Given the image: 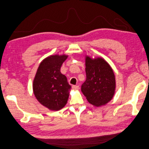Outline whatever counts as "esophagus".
<instances>
[{"instance_id": "obj_1", "label": "esophagus", "mask_w": 149, "mask_h": 149, "mask_svg": "<svg viewBox=\"0 0 149 149\" xmlns=\"http://www.w3.org/2000/svg\"><path fill=\"white\" fill-rule=\"evenodd\" d=\"M72 89L73 90H77L79 89V87L78 86H72Z\"/></svg>"}]
</instances>
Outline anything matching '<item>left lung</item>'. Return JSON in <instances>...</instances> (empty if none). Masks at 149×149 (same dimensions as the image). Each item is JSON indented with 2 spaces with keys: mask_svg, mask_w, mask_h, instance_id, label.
I'll return each mask as SVG.
<instances>
[{
  "mask_svg": "<svg viewBox=\"0 0 149 149\" xmlns=\"http://www.w3.org/2000/svg\"><path fill=\"white\" fill-rule=\"evenodd\" d=\"M86 81L81 91L87 101L96 107L105 105L113 97L116 88L115 76L109 63L104 59L86 58Z\"/></svg>",
  "mask_w": 149,
  "mask_h": 149,
  "instance_id": "obj_1",
  "label": "left lung"
}]
</instances>
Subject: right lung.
I'll return each mask as SVG.
<instances>
[{"label": "right lung", "mask_w": 149, "mask_h": 149, "mask_svg": "<svg viewBox=\"0 0 149 149\" xmlns=\"http://www.w3.org/2000/svg\"><path fill=\"white\" fill-rule=\"evenodd\" d=\"M68 56L52 55L42 61L33 81V93L38 101L49 110L58 111L66 105L71 89L61 67Z\"/></svg>", "instance_id": "right-lung-1"}]
</instances>
